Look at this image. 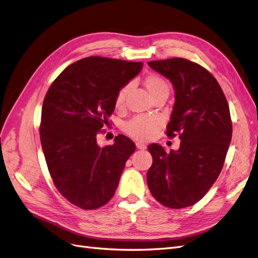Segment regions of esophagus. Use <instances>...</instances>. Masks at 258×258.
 Listing matches in <instances>:
<instances>
[{"instance_id":"1","label":"esophagus","mask_w":258,"mask_h":258,"mask_svg":"<svg viewBox=\"0 0 258 258\" xmlns=\"http://www.w3.org/2000/svg\"><path fill=\"white\" fill-rule=\"evenodd\" d=\"M136 146H137L138 150H145V148H146V145L144 143H141V142H137Z\"/></svg>"}]
</instances>
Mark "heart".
Returning <instances> with one entry per match:
<instances>
[{
  "label": "heart",
  "mask_w": 258,
  "mask_h": 258,
  "mask_svg": "<svg viewBox=\"0 0 258 258\" xmlns=\"http://www.w3.org/2000/svg\"><path fill=\"white\" fill-rule=\"evenodd\" d=\"M143 85L152 99L159 96L169 95V84L158 74H148L145 76ZM130 90V85L127 84L116 93L115 105L121 107L124 104L127 95ZM161 127V120L156 116H137L123 124V131L139 141H148L154 138Z\"/></svg>",
  "instance_id": "1"
}]
</instances>
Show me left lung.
I'll list each match as a JSON object with an SVG mask.
<instances>
[{
  "label": "left lung",
  "instance_id": "8db88e82",
  "mask_svg": "<svg viewBox=\"0 0 258 258\" xmlns=\"http://www.w3.org/2000/svg\"><path fill=\"white\" fill-rule=\"evenodd\" d=\"M173 84L175 103L167 136L178 135L177 151L166 153L159 144L147 147L153 163L147 185L159 204L182 209L205 197L223 169L231 141L228 102L208 70L184 58L148 62Z\"/></svg>",
  "mask_w": 258,
  "mask_h": 258
}]
</instances>
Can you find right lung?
<instances>
[{
	"mask_svg": "<svg viewBox=\"0 0 258 258\" xmlns=\"http://www.w3.org/2000/svg\"><path fill=\"white\" fill-rule=\"evenodd\" d=\"M142 62L87 57L66 68L46 93L41 143L54 186L84 210L114 196L136 144L122 135L100 147L97 136L115 108L116 93L142 70Z\"/></svg>",
	"mask_w": 258,
	"mask_h": 258,
	"instance_id": "right-lung-1",
	"label": "right lung"
}]
</instances>
